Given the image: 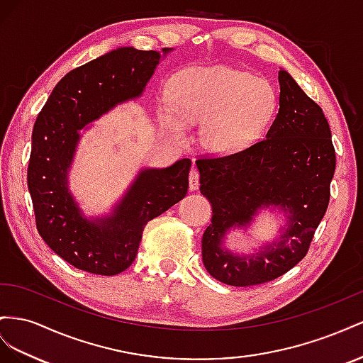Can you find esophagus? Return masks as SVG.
I'll return each instance as SVG.
<instances>
[{"label": "esophagus", "mask_w": 363, "mask_h": 363, "mask_svg": "<svg viewBox=\"0 0 363 363\" xmlns=\"http://www.w3.org/2000/svg\"><path fill=\"white\" fill-rule=\"evenodd\" d=\"M189 182H190V190H191V191H196V190L199 189V172L196 170V169H191V170H190Z\"/></svg>", "instance_id": "obj_1"}]
</instances>
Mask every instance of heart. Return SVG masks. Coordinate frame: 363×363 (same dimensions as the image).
Wrapping results in <instances>:
<instances>
[{"instance_id": "b5f03b06", "label": "heart", "mask_w": 363, "mask_h": 363, "mask_svg": "<svg viewBox=\"0 0 363 363\" xmlns=\"http://www.w3.org/2000/svg\"><path fill=\"white\" fill-rule=\"evenodd\" d=\"M172 101L158 103L162 126L185 138L193 123H202L201 141L213 152L240 150L260 135L275 108L267 80L223 65L193 67L170 80Z\"/></svg>"}]
</instances>
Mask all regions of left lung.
Returning a JSON list of instances; mask_svg holds the SVG:
<instances>
[{
    "mask_svg": "<svg viewBox=\"0 0 363 363\" xmlns=\"http://www.w3.org/2000/svg\"><path fill=\"white\" fill-rule=\"evenodd\" d=\"M279 109L266 138L239 152L196 160L201 193L213 208L202 237V262L228 286H257L284 275L307 255L330 202L336 153L323 109L278 71ZM281 204L291 214L286 233L274 247L251 257L221 250L224 233L249 223L258 208Z\"/></svg>",
    "mask_w": 363,
    "mask_h": 363,
    "instance_id": "1",
    "label": "left lung"
}]
</instances>
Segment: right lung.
Here are the masks:
<instances>
[{
    "label": "right lung",
    "instance_id": "1",
    "mask_svg": "<svg viewBox=\"0 0 363 363\" xmlns=\"http://www.w3.org/2000/svg\"><path fill=\"white\" fill-rule=\"evenodd\" d=\"M160 57L158 51L123 47L69 71L35 121L27 184L38 233L51 251L80 271L108 277L126 271L147 222L187 194L189 158L167 169L143 170L113 216L99 223L80 214L67 187L79 130L117 103L141 96Z\"/></svg>",
    "mask_w": 363,
    "mask_h": 363
}]
</instances>
